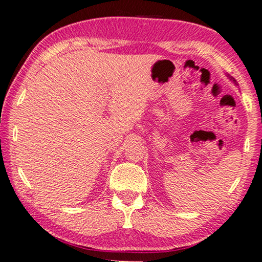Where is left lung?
<instances>
[{
	"label": "left lung",
	"mask_w": 262,
	"mask_h": 262,
	"mask_svg": "<svg viewBox=\"0 0 262 262\" xmlns=\"http://www.w3.org/2000/svg\"><path fill=\"white\" fill-rule=\"evenodd\" d=\"M232 80H233L234 82H236V80H235V79H234V78H232Z\"/></svg>",
	"instance_id": "1"
}]
</instances>
